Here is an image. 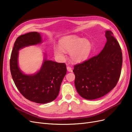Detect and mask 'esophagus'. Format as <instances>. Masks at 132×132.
<instances>
[{"label":"esophagus","mask_w":132,"mask_h":132,"mask_svg":"<svg viewBox=\"0 0 132 132\" xmlns=\"http://www.w3.org/2000/svg\"><path fill=\"white\" fill-rule=\"evenodd\" d=\"M67 71H69V72H72V69L70 66H67Z\"/></svg>","instance_id":"1"}]
</instances>
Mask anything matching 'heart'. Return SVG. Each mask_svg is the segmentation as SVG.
Segmentation results:
<instances>
[{
    "instance_id": "b5f03b06",
    "label": "heart",
    "mask_w": 132,
    "mask_h": 132,
    "mask_svg": "<svg viewBox=\"0 0 132 132\" xmlns=\"http://www.w3.org/2000/svg\"><path fill=\"white\" fill-rule=\"evenodd\" d=\"M59 47L55 46L54 54L56 56L63 57L64 52L70 53L72 61L80 62L88 58L92 51L91 42L87 39H82L76 36H69L59 40Z\"/></svg>"
}]
</instances>
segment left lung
<instances>
[{"instance_id": "8db88e82", "label": "left lung", "mask_w": 132, "mask_h": 132, "mask_svg": "<svg viewBox=\"0 0 132 132\" xmlns=\"http://www.w3.org/2000/svg\"><path fill=\"white\" fill-rule=\"evenodd\" d=\"M107 42L99 54L74 66L75 85L80 96L94 100L115 87L121 75L122 53L113 33L106 31Z\"/></svg>"}]
</instances>
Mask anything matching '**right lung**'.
Here are the masks:
<instances>
[{"instance_id": "obj_1", "label": "right lung", "mask_w": 132, "mask_h": 132, "mask_svg": "<svg viewBox=\"0 0 132 132\" xmlns=\"http://www.w3.org/2000/svg\"><path fill=\"white\" fill-rule=\"evenodd\" d=\"M42 43L40 33L29 32L17 38L10 60V72L17 88L25 98L38 104H45L56 98L66 74L65 63L44 59L40 71L33 75L23 74L18 66V51L24 46Z\"/></svg>"}]
</instances>
